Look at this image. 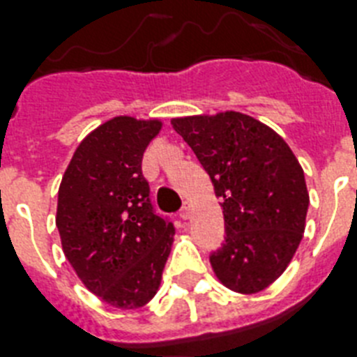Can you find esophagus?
<instances>
[{"label":"esophagus","instance_id":"1","mask_svg":"<svg viewBox=\"0 0 357 357\" xmlns=\"http://www.w3.org/2000/svg\"><path fill=\"white\" fill-rule=\"evenodd\" d=\"M190 214H192V203L185 202L181 206V212H179V218L181 220H190Z\"/></svg>","mask_w":357,"mask_h":357}]
</instances>
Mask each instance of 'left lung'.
<instances>
[{
    "label": "left lung",
    "mask_w": 357,
    "mask_h": 357,
    "mask_svg": "<svg viewBox=\"0 0 357 357\" xmlns=\"http://www.w3.org/2000/svg\"><path fill=\"white\" fill-rule=\"evenodd\" d=\"M170 123L221 197L227 238L211 256L215 278L239 294L261 292L303 238L308 190L298 158L268 125L234 110Z\"/></svg>",
    "instance_id": "1"
}]
</instances>
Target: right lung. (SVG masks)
Segmentation results:
<instances>
[{
    "mask_svg": "<svg viewBox=\"0 0 357 357\" xmlns=\"http://www.w3.org/2000/svg\"><path fill=\"white\" fill-rule=\"evenodd\" d=\"M161 119L116 116L79 143L58 190L56 227L83 285L110 307L132 310L160 290L174 225L154 214L143 152Z\"/></svg>",
    "mask_w": 357,
    "mask_h": 357,
    "instance_id": "add662e5",
    "label": "right lung"
}]
</instances>
